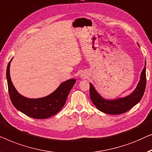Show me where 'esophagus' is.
Listing matches in <instances>:
<instances>
[{"label": "esophagus", "mask_w": 152, "mask_h": 152, "mask_svg": "<svg viewBox=\"0 0 152 152\" xmlns=\"http://www.w3.org/2000/svg\"><path fill=\"white\" fill-rule=\"evenodd\" d=\"M80 77L81 78H85V77H86V75H85V74H82L80 75Z\"/></svg>", "instance_id": "obj_1"}]
</instances>
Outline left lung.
<instances>
[{"mask_svg":"<svg viewBox=\"0 0 152 152\" xmlns=\"http://www.w3.org/2000/svg\"><path fill=\"white\" fill-rule=\"evenodd\" d=\"M145 67L140 74L138 85L133 92L125 97L112 100L105 99L96 90L94 85L89 83V94L91 100L98 110L108 114H121L129 111L138 104L144 94L146 87V61H145Z\"/></svg>","mask_w":152,"mask_h":152,"instance_id":"8db88e82","label":"left lung"}]
</instances>
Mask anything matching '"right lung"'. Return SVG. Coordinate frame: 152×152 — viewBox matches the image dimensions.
I'll list each match as a JSON object with an SVG mask.
<instances>
[{
  "instance_id": "add662e5",
  "label": "right lung",
  "mask_w": 152,
  "mask_h": 152,
  "mask_svg": "<svg viewBox=\"0 0 152 152\" xmlns=\"http://www.w3.org/2000/svg\"><path fill=\"white\" fill-rule=\"evenodd\" d=\"M7 67L8 90L13 105L18 111L31 118L45 119L57 114L65 104L69 91L76 83V79L72 78L62 83L56 90L47 96L39 98H29L20 94L12 82L10 74V63Z\"/></svg>"
}]
</instances>
